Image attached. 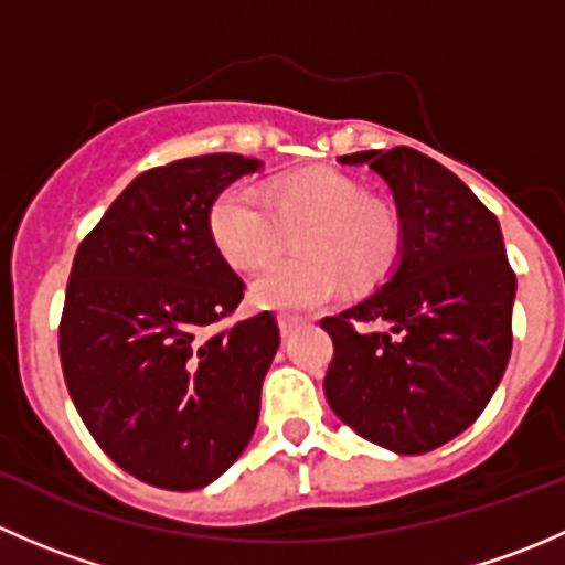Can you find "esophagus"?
<instances>
[{
    "label": "esophagus",
    "mask_w": 565,
    "mask_h": 565,
    "mask_svg": "<svg viewBox=\"0 0 565 565\" xmlns=\"http://www.w3.org/2000/svg\"><path fill=\"white\" fill-rule=\"evenodd\" d=\"M300 324H303V319H298V317H287V315L278 317V330H281V339H289V335L298 333Z\"/></svg>",
    "instance_id": "obj_1"
}]
</instances>
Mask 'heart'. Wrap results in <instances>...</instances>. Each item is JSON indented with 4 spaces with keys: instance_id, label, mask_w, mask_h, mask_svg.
I'll return each instance as SVG.
<instances>
[{
    "instance_id": "heart-1",
    "label": "heart",
    "mask_w": 565,
    "mask_h": 565,
    "mask_svg": "<svg viewBox=\"0 0 565 565\" xmlns=\"http://www.w3.org/2000/svg\"><path fill=\"white\" fill-rule=\"evenodd\" d=\"M274 207L270 209L269 204ZM298 254L303 262L267 267L250 284L254 306L284 315H306L333 303L352 281H369L391 265L398 246L396 218L352 177L309 169L278 180L270 202L248 185H232L213 202L207 232L232 270L250 273L276 259L285 230L303 226Z\"/></svg>"
}]
</instances>
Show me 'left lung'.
Listing matches in <instances>:
<instances>
[{"instance_id":"8db88e82","label":"left lung","mask_w":565,"mask_h":565,"mask_svg":"<svg viewBox=\"0 0 565 565\" xmlns=\"http://www.w3.org/2000/svg\"><path fill=\"white\" fill-rule=\"evenodd\" d=\"M339 163H366L391 188L398 254L383 287L322 319L333 339L324 396L363 440L426 454L483 413L509 366L516 276L503 232L457 174L413 147Z\"/></svg>"}]
</instances>
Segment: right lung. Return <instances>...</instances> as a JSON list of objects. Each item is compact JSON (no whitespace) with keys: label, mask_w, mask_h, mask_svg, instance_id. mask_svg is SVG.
I'll return each instance as SVG.
<instances>
[{"label":"right lung","mask_w":565,"mask_h":565,"mask_svg":"<svg viewBox=\"0 0 565 565\" xmlns=\"http://www.w3.org/2000/svg\"><path fill=\"white\" fill-rule=\"evenodd\" d=\"M262 169L237 152L139 174L84 237L67 278L60 358L108 459L158 489H202L246 451L278 350L273 315L204 339L246 284L213 248L218 193Z\"/></svg>","instance_id":"right-lung-1"}]
</instances>
